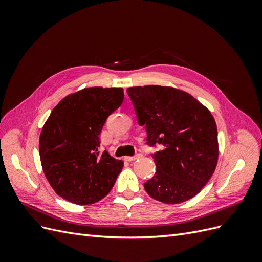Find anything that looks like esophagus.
Returning <instances> with one entry per match:
<instances>
[{"label":"esophagus","mask_w":262,"mask_h":262,"mask_svg":"<svg viewBox=\"0 0 262 262\" xmlns=\"http://www.w3.org/2000/svg\"><path fill=\"white\" fill-rule=\"evenodd\" d=\"M138 157H140V154H137V155H134V156H126L124 160L126 162H133V161H136Z\"/></svg>","instance_id":"esophagus-1"}]
</instances>
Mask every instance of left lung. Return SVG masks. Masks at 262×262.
Segmentation results:
<instances>
[{"instance_id":"8db88e82","label":"left lung","mask_w":262,"mask_h":262,"mask_svg":"<svg viewBox=\"0 0 262 262\" xmlns=\"http://www.w3.org/2000/svg\"><path fill=\"white\" fill-rule=\"evenodd\" d=\"M138 122L145 125L146 144L163 145L152 154L156 172L144 184L153 199L176 204L191 199L207 185L219 157L216 123L210 110L173 87H129Z\"/></svg>"}]
</instances>
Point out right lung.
Wrapping results in <instances>:
<instances>
[{"label": "right lung", "mask_w": 262, "mask_h": 262, "mask_svg": "<svg viewBox=\"0 0 262 262\" xmlns=\"http://www.w3.org/2000/svg\"><path fill=\"white\" fill-rule=\"evenodd\" d=\"M123 96L121 87H90L53 108L40 133L39 154L47 179L63 199L93 204L114 187L123 162L99 152V134Z\"/></svg>", "instance_id": "add662e5"}]
</instances>
